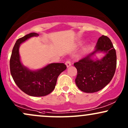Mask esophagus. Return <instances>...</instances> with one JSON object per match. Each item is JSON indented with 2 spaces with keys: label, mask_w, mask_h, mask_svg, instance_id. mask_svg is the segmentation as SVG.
I'll list each match as a JSON object with an SVG mask.
<instances>
[{
  "label": "esophagus",
  "mask_w": 128,
  "mask_h": 128,
  "mask_svg": "<svg viewBox=\"0 0 128 128\" xmlns=\"http://www.w3.org/2000/svg\"><path fill=\"white\" fill-rule=\"evenodd\" d=\"M66 66H67V67H70V66L72 65L71 62H70V61H66Z\"/></svg>",
  "instance_id": "obj_1"
}]
</instances>
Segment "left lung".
Instances as JSON below:
<instances>
[{"label":"left lung","instance_id":"obj_1","mask_svg":"<svg viewBox=\"0 0 128 128\" xmlns=\"http://www.w3.org/2000/svg\"><path fill=\"white\" fill-rule=\"evenodd\" d=\"M97 52L105 54L100 60L94 56ZM117 65L116 50L108 36H102L97 42L94 50L74 63L78 74L76 86L85 92H95L110 82Z\"/></svg>","mask_w":128,"mask_h":128}]
</instances>
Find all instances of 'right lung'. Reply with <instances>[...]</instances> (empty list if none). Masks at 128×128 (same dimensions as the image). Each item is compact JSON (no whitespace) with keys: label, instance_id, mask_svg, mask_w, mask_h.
Here are the masks:
<instances>
[{"label":"right lung","instance_id":"obj_1","mask_svg":"<svg viewBox=\"0 0 128 128\" xmlns=\"http://www.w3.org/2000/svg\"><path fill=\"white\" fill-rule=\"evenodd\" d=\"M38 34L32 32L18 39L10 58V72L14 82L22 92L29 96L40 97L49 94L55 88L58 76L67 68L64 63H51L36 70L23 66L19 54L20 44Z\"/></svg>","mask_w":128,"mask_h":128}]
</instances>
